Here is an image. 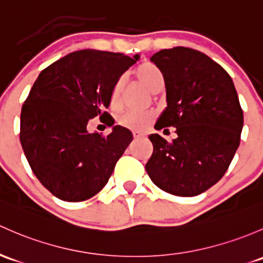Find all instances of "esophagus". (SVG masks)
I'll list each match as a JSON object with an SVG mask.
<instances>
[{
    "label": "esophagus",
    "instance_id": "34e87169",
    "mask_svg": "<svg viewBox=\"0 0 263 263\" xmlns=\"http://www.w3.org/2000/svg\"><path fill=\"white\" fill-rule=\"evenodd\" d=\"M134 137L135 139H141V137H145V135L140 131H134Z\"/></svg>",
    "mask_w": 263,
    "mask_h": 263
}]
</instances>
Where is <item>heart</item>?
Returning <instances> with one entry per match:
<instances>
[{
  "mask_svg": "<svg viewBox=\"0 0 263 263\" xmlns=\"http://www.w3.org/2000/svg\"><path fill=\"white\" fill-rule=\"evenodd\" d=\"M137 78L145 83L151 92L156 93L164 87V74L157 66L151 63H143L137 66L135 70ZM124 89V79L120 78L113 85L112 95H110V104L113 108H120L122 104V96ZM154 120V113L150 110H127L120 117V123L123 127L131 129H143Z\"/></svg>",
  "mask_w": 263,
  "mask_h": 263,
  "instance_id": "obj_1",
  "label": "heart"
}]
</instances>
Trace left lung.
Returning a JSON list of instances; mask_svg holds the SVG:
<instances>
[{
	"label": "left lung",
	"instance_id": "1",
	"mask_svg": "<svg viewBox=\"0 0 263 263\" xmlns=\"http://www.w3.org/2000/svg\"><path fill=\"white\" fill-rule=\"evenodd\" d=\"M151 62L164 74L167 103L155 128L175 127L178 137L167 142L157 134L148 136L154 153L146 171L164 192L195 197L222 179L238 148V96L224 69L194 49H164Z\"/></svg>",
	"mask_w": 263,
	"mask_h": 263
}]
</instances>
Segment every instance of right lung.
<instances>
[{"mask_svg":"<svg viewBox=\"0 0 263 263\" xmlns=\"http://www.w3.org/2000/svg\"><path fill=\"white\" fill-rule=\"evenodd\" d=\"M139 58L87 49L39 74L21 109L20 141L35 176L57 198L95 197L131 143L132 132L122 126L103 136L88 132L87 124L99 116L113 126L106 112L113 85Z\"/></svg>","mask_w":263,"mask_h":263,"instance_id":"right-lung-1","label":"right lung"}]
</instances>
